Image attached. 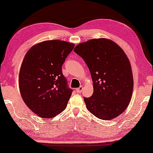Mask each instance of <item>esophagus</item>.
I'll use <instances>...</instances> for the list:
<instances>
[{"label": "esophagus", "instance_id": "34e87169", "mask_svg": "<svg viewBox=\"0 0 153 153\" xmlns=\"http://www.w3.org/2000/svg\"><path fill=\"white\" fill-rule=\"evenodd\" d=\"M83 86H81V87H79V88H77L76 91V92H77V93H82V92L83 91Z\"/></svg>", "mask_w": 153, "mask_h": 153}]
</instances>
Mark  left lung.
Wrapping results in <instances>:
<instances>
[{
    "instance_id": "1",
    "label": "left lung",
    "mask_w": 153,
    "mask_h": 153,
    "mask_svg": "<svg viewBox=\"0 0 153 153\" xmlns=\"http://www.w3.org/2000/svg\"><path fill=\"white\" fill-rule=\"evenodd\" d=\"M74 51L85 61L93 82L92 96L84 97L87 110L104 120L122 114L130 102L134 88L131 66L124 51L105 38L80 43Z\"/></svg>"
}]
</instances>
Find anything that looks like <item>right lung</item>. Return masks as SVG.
Segmentation results:
<instances>
[{
  "instance_id": "1",
  "label": "right lung",
  "mask_w": 153,
  "mask_h": 153,
  "mask_svg": "<svg viewBox=\"0 0 153 153\" xmlns=\"http://www.w3.org/2000/svg\"><path fill=\"white\" fill-rule=\"evenodd\" d=\"M74 44L48 40L33 45L23 60L19 88L25 105L40 118H52L66 108L72 90L62 66Z\"/></svg>"
}]
</instances>
